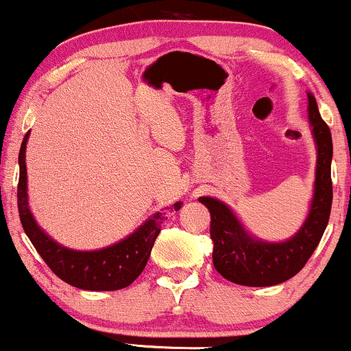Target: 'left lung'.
<instances>
[{"instance_id":"left-lung-1","label":"left lung","mask_w":351,"mask_h":351,"mask_svg":"<svg viewBox=\"0 0 351 351\" xmlns=\"http://www.w3.org/2000/svg\"><path fill=\"white\" fill-rule=\"evenodd\" d=\"M308 123L317 148L313 196L308 215L293 237L268 241L245 228L237 213L213 196L198 198L211 215L213 265L223 278L243 287H273L290 280L315 252L328 225L332 210V133L319 117L317 99L308 93Z\"/></svg>"}]
</instances>
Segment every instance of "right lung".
Here are the masks:
<instances>
[{
  "label": "right lung",
  "instance_id": "right-lung-1",
  "mask_svg": "<svg viewBox=\"0 0 351 351\" xmlns=\"http://www.w3.org/2000/svg\"><path fill=\"white\" fill-rule=\"evenodd\" d=\"M29 132L19 149L18 210L25 233L36 252L58 278L80 290L113 291L126 288L141 275L148 263L149 253L160 234L167 213L156 211L146 218L133 233L117 243L99 250H73L58 243L34 219L28 203V176H26V143ZM183 203L176 202L169 210L178 211Z\"/></svg>",
  "mask_w": 351,
  "mask_h": 351
}]
</instances>
